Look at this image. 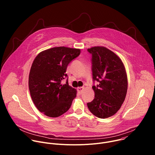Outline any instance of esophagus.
<instances>
[{"instance_id":"1","label":"esophagus","mask_w":155,"mask_h":155,"mask_svg":"<svg viewBox=\"0 0 155 155\" xmlns=\"http://www.w3.org/2000/svg\"><path fill=\"white\" fill-rule=\"evenodd\" d=\"M83 90H84V87H78V89H77V91H78L79 94H81L83 91Z\"/></svg>"}]
</instances>
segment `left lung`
Here are the masks:
<instances>
[{
    "instance_id": "obj_1",
    "label": "left lung",
    "mask_w": 155,
    "mask_h": 155,
    "mask_svg": "<svg viewBox=\"0 0 155 155\" xmlns=\"http://www.w3.org/2000/svg\"><path fill=\"white\" fill-rule=\"evenodd\" d=\"M92 54L94 99L87 103L90 111L100 118L115 115L121 108L127 90V78L121 59L113 51L104 47L88 48Z\"/></svg>"
}]
</instances>
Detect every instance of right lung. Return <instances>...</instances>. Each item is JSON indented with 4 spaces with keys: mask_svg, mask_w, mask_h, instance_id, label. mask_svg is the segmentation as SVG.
Listing matches in <instances>:
<instances>
[{
    "mask_svg": "<svg viewBox=\"0 0 155 155\" xmlns=\"http://www.w3.org/2000/svg\"><path fill=\"white\" fill-rule=\"evenodd\" d=\"M80 54V50L65 47L51 48L40 52L32 64L29 75V88L37 108L44 115L56 118L70 108L77 91L67 79L61 81L68 64Z\"/></svg>",
    "mask_w": 155,
    "mask_h": 155,
    "instance_id": "right-lung-1",
    "label": "right lung"
}]
</instances>
